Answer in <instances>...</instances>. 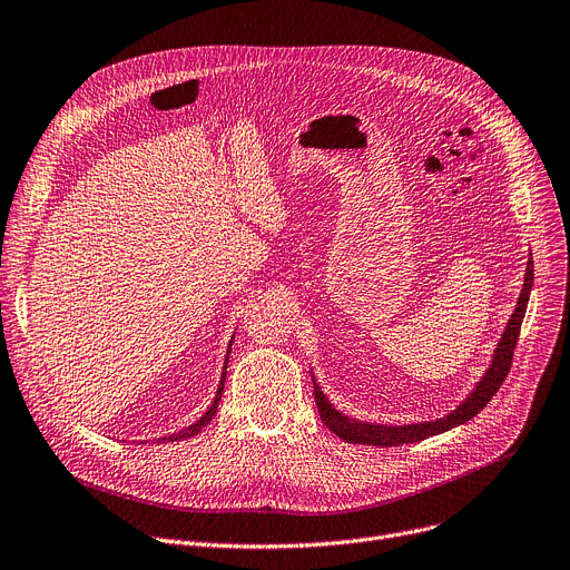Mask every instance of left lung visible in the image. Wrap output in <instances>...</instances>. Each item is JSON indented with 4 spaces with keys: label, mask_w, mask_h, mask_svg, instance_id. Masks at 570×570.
Here are the masks:
<instances>
[{
    "label": "left lung",
    "mask_w": 570,
    "mask_h": 570,
    "mask_svg": "<svg viewBox=\"0 0 570 570\" xmlns=\"http://www.w3.org/2000/svg\"><path fill=\"white\" fill-rule=\"evenodd\" d=\"M533 286V261H527V269H524V284L518 297V307L511 314L505 323V331L492 353V361L490 367L485 370V374L481 376V381L475 383L473 391L469 393V397L453 409L448 415L436 417V421H425V423H411V425H381V423H365V421H357V417H348L346 413L337 411L331 400H327L321 391V385L316 383L314 374V400H316V409L321 421L325 423V428L335 432L340 439L348 441V443H363V445H402V443H415V441H423L428 436L441 434L453 430L458 425H464L466 421L475 413H481L488 402L492 400V395L499 391V385L503 383L505 374L511 372V363H513V351L518 344V335H520V325L527 312V303H529V293Z\"/></svg>",
    "instance_id": "left-lung-1"
}]
</instances>
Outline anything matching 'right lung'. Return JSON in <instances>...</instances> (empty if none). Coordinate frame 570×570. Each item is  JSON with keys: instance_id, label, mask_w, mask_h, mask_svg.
Here are the masks:
<instances>
[{"instance_id": "right-lung-1", "label": "right lung", "mask_w": 570, "mask_h": 570, "mask_svg": "<svg viewBox=\"0 0 570 570\" xmlns=\"http://www.w3.org/2000/svg\"><path fill=\"white\" fill-rule=\"evenodd\" d=\"M230 346H233V340L228 342V348H226V361H224V370H222V381H219V387H217V395H215V400H213V404L207 406V411L198 417L196 423H191L189 428H185V430H179V432H175V434H168V436H161V439H157V443H166V441H179V439H189V436H194V434H198L209 421H213L215 417V413H217V406H219V400H222V393H224V381H226V367H228V353H230ZM142 443V441H140Z\"/></svg>"}]
</instances>
